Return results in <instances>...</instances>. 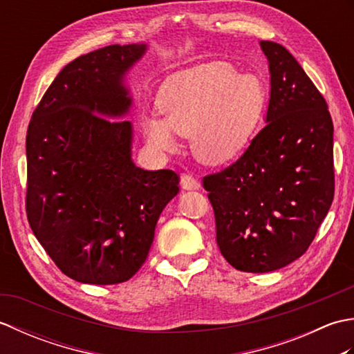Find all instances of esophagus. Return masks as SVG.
Instances as JSON below:
<instances>
[{"label": "esophagus", "instance_id": "1", "mask_svg": "<svg viewBox=\"0 0 354 354\" xmlns=\"http://www.w3.org/2000/svg\"><path fill=\"white\" fill-rule=\"evenodd\" d=\"M181 187L184 190H198L201 187V183L192 175H183L181 176Z\"/></svg>", "mask_w": 354, "mask_h": 354}]
</instances>
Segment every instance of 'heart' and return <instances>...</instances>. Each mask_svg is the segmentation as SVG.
Masks as SVG:
<instances>
[{"instance_id":"1","label":"heart","mask_w":354,"mask_h":354,"mask_svg":"<svg viewBox=\"0 0 354 354\" xmlns=\"http://www.w3.org/2000/svg\"><path fill=\"white\" fill-rule=\"evenodd\" d=\"M268 89L255 74L227 62L196 66L173 77L158 97L161 118L142 120L150 146L176 149L175 135L192 140V152L208 165L225 164L250 145L265 115Z\"/></svg>"}]
</instances>
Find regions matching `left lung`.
<instances>
[{"mask_svg":"<svg viewBox=\"0 0 354 354\" xmlns=\"http://www.w3.org/2000/svg\"><path fill=\"white\" fill-rule=\"evenodd\" d=\"M260 47L270 74L266 126L234 164L202 179L222 255L254 274L301 257L335 194L333 123L324 97L283 45Z\"/></svg>","mask_w":354,"mask_h":354,"instance_id":"1","label":"left lung"}]
</instances>
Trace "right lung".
Returning <instances> with one entry per match:
<instances>
[{
  "instance_id": "obj_1",
  "label": "right lung",
  "mask_w": 354,
  "mask_h": 354,
  "mask_svg": "<svg viewBox=\"0 0 354 354\" xmlns=\"http://www.w3.org/2000/svg\"><path fill=\"white\" fill-rule=\"evenodd\" d=\"M146 44L109 45L74 59L44 94L27 131V217L56 266L86 284L127 281L146 261L173 170L132 160L126 77Z\"/></svg>"
}]
</instances>
